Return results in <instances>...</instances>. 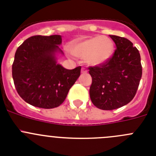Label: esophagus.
<instances>
[{
  "instance_id": "obj_1",
  "label": "esophagus",
  "mask_w": 156,
  "mask_h": 156,
  "mask_svg": "<svg viewBox=\"0 0 156 156\" xmlns=\"http://www.w3.org/2000/svg\"><path fill=\"white\" fill-rule=\"evenodd\" d=\"M81 73H87V69L84 68V67H82V69H81Z\"/></svg>"
}]
</instances>
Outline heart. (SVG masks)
<instances>
[{"mask_svg": "<svg viewBox=\"0 0 156 156\" xmlns=\"http://www.w3.org/2000/svg\"><path fill=\"white\" fill-rule=\"evenodd\" d=\"M69 50L74 56L85 59L88 64L98 66L111 58L114 52V43L107 37L96 36L76 41Z\"/></svg>", "mask_w": 156, "mask_h": 156, "instance_id": "heart-1", "label": "heart"}]
</instances>
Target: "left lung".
I'll return each mask as SVG.
<instances>
[{
    "mask_svg": "<svg viewBox=\"0 0 156 156\" xmlns=\"http://www.w3.org/2000/svg\"><path fill=\"white\" fill-rule=\"evenodd\" d=\"M116 45L111 58L104 64L89 66L92 77L90 97L102 110L119 108L134 98L142 75L138 50L124 37L109 35Z\"/></svg>",
    "mask_w": 156,
    "mask_h": 156,
    "instance_id": "obj_1",
    "label": "left lung"
}]
</instances>
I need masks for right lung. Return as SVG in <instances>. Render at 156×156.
<instances>
[{"instance_id":"add662e5","label":"right lung","mask_w":156,"mask_h":156,"mask_svg":"<svg viewBox=\"0 0 156 156\" xmlns=\"http://www.w3.org/2000/svg\"><path fill=\"white\" fill-rule=\"evenodd\" d=\"M60 35L33 36L16 50L12 77L19 96L31 105L56 108L63 103L80 75L81 66L66 69L57 64L56 52H62Z\"/></svg>"}]
</instances>
